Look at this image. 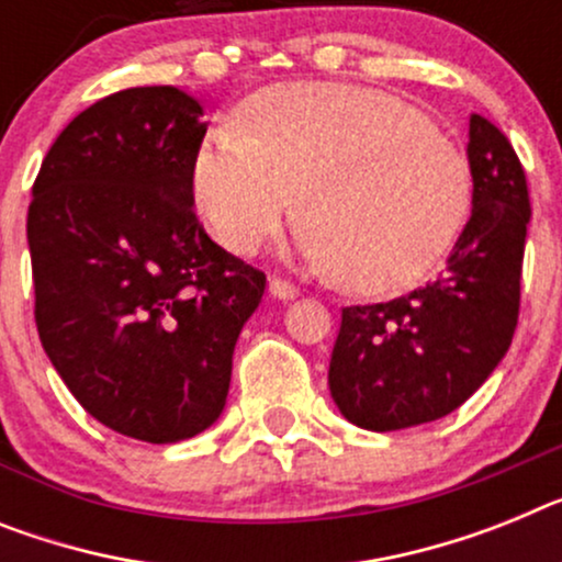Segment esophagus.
<instances>
[{
	"label": "esophagus",
	"mask_w": 562,
	"mask_h": 562,
	"mask_svg": "<svg viewBox=\"0 0 562 562\" xmlns=\"http://www.w3.org/2000/svg\"><path fill=\"white\" fill-rule=\"evenodd\" d=\"M270 295L278 301H292L299 299L301 290L295 284H290V281H284V278H270Z\"/></svg>",
	"instance_id": "esophagus-1"
}]
</instances>
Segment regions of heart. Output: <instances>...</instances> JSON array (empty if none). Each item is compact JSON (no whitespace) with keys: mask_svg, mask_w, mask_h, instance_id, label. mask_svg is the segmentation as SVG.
I'll return each instance as SVG.
<instances>
[{"mask_svg":"<svg viewBox=\"0 0 562 562\" xmlns=\"http://www.w3.org/2000/svg\"><path fill=\"white\" fill-rule=\"evenodd\" d=\"M193 204L215 241L256 256L295 213L301 256L355 292L418 284L472 207L467 158L395 95L335 81L278 85L238 110L193 161Z\"/></svg>","mask_w":562,"mask_h":562,"instance_id":"obj_1","label":"heart"}]
</instances>
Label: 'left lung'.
Instances as JSON below:
<instances>
[{
  "instance_id": "left-lung-1",
  "label": "left lung",
  "mask_w": 562,
  "mask_h": 562,
  "mask_svg": "<svg viewBox=\"0 0 562 562\" xmlns=\"http://www.w3.org/2000/svg\"><path fill=\"white\" fill-rule=\"evenodd\" d=\"M472 215L443 276L386 304L347 306L329 361L340 415L369 431L429 424L481 390L520 313L529 187L509 138L469 119Z\"/></svg>"
}]
</instances>
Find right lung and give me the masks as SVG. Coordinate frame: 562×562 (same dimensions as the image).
Segmentation results:
<instances>
[{
  "label": "right lung",
  "mask_w": 562,
  "mask_h": 562,
  "mask_svg": "<svg viewBox=\"0 0 562 562\" xmlns=\"http://www.w3.org/2000/svg\"><path fill=\"white\" fill-rule=\"evenodd\" d=\"M201 116L170 85L90 104L47 150L27 210L42 347L99 424L144 443L218 420L267 286L193 213Z\"/></svg>",
  "instance_id": "obj_1"
}]
</instances>
